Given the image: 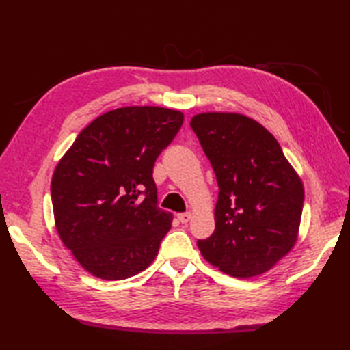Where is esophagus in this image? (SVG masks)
Here are the masks:
<instances>
[{
	"mask_svg": "<svg viewBox=\"0 0 350 350\" xmlns=\"http://www.w3.org/2000/svg\"><path fill=\"white\" fill-rule=\"evenodd\" d=\"M177 218L182 222V224H187V222L191 219V212H183L177 215Z\"/></svg>",
	"mask_w": 350,
	"mask_h": 350,
	"instance_id": "obj_1",
	"label": "esophagus"
}]
</instances>
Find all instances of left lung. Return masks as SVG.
I'll list each match as a JSON object with an SVG mask.
<instances>
[{"mask_svg":"<svg viewBox=\"0 0 350 350\" xmlns=\"http://www.w3.org/2000/svg\"><path fill=\"white\" fill-rule=\"evenodd\" d=\"M219 187L215 232L198 241L203 257L236 278L262 275L299 236L304 183L263 124L239 113L191 118Z\"/></svg>","mask_w":350,"mask_h":350,"instance_id":"8db88e82","label":"left lung"}]
</instances>
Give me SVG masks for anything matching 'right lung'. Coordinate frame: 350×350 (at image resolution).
<instances>
[{
    "instance_id": "obj_1",
    "label": "right lung",
    "mask_w": 350,
    "mask_h": 350,
    "mask_svg": "<svg viewBox=\"0 0 350 350\" xmlns=\"http://www.w3.org/2000/svg\"><path fill=\"white\" fill-rule=\"evenodd\" d=\"M182 123L177 109L117 108L94 118L58 161L51 182L55 228L94 277L129 278L158 256L173 213L158 207L153 165Z\"/></svg>"
}]
</instances>
